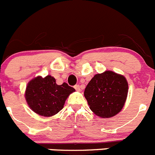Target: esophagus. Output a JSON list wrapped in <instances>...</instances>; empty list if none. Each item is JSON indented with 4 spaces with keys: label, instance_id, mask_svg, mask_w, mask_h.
I'll use <instances>...</instances> for the list:
<instances>
[{
    "label": "esophagus",
    "instance_id": "obj_1",
    "mask_svg": "<svg viewBox=\"0 0 155 155\" xmlns=\"http://www.w3.org/2000/svg\"><path fill=\"white\" fill-rule=\"evenodd\" d=\"M74 88H75V90H76V91H81V86L80 85H78V84H76V85L74 86Z\"/></svg>",
    "mask_w": 155,
    "mask_h": 155
}]
</instances>
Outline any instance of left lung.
Wrapping results in <instances>:
<instances>
[{
	"mask_svg": "<svg viewBox=\"0 0 155 155\" xmlns=\"http://www.w3.org/2000/svg\"><path fill=\"white\" fill-rule=\"evenodd\" d=\"M127 94L128 82L126 78L112 71L94 75L84 92L90 109L101 118H110L120 113Z\"/></svg>",
	"mask_w": 155,
	"mask_h": 155,
	"instance_id": "1",
	"label": "left lung"
}]
</instances>
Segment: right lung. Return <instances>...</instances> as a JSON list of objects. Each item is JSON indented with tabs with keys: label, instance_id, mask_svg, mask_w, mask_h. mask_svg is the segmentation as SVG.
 I'll use <instances>...</instances> for the list:
<instances>
[{
	"label": "right lung",
	"instance_id": "add662e5",
	"mask_svg": "<svg viewBox=\"0 0 155 155\" xmlns=\"http://www.w3.org/2000/svg\"><path fill=\"white\" fill-rule=\"evenodd\" d=\"M74 91V88L65 82L58 85L51 75L37 76L27 84L25 97L31 110L39 116L49 117L64 108L67 98Z\"/></svg>",
	"mask_w": 155,
	"mask_h": 155
}]
</instances>
